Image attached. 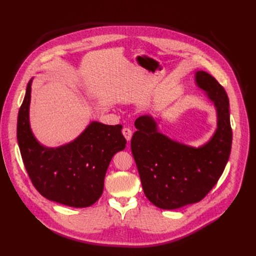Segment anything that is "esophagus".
I'll use <instances>...</instances> for the list:
<instances>
[{
    "mask_svg": "<svg viewBox=\"0 0 256 256\" xmlns=\"http://www.w3.org/2000/svg\"><path fill=\"white\" fill-rule=\"evenodd\" d=\"M122 133H123V136H125L127 142H130V140L132 138V131L129 128H123V130H122Z\"/></svg>",
    "mask_w": 256,
    "mask_h": 256,
    "instance_id": "1",
    "label": "esophagus"
}]
</instances>
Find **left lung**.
Wrapping results in <instances>:
<instances>
[{"instance_id": "1", "label": "left lung", "mask_w": 256, "mask_h": 256, "mask_svg": "<svg viewBox=\"0 0 256 256\" xmlns=\"http://www.w3.org/2000/svg\"><path fill=\"white\" fill-rule=\"evenodd\" d=\"M194 83L216 112V128L199 147L170 138L160 131V118L149 114L136 120L131 151L146 197L162 210H176L202 200L216 186L228 162L232 131L225 90L204 70Z\"/></svg>"}]
</instances>
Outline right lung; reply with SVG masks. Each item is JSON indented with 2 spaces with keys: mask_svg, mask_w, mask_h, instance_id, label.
<instances>
[{
  "mask_svg": "<svg viewBox=\"0 0 256 256\" xmlns=\"http://www.w3.org/2000/svg\"><path fill=\"white\" fill-rule=\"evenodd\" d=\"M18 116V142L28 175L44 198L70 208H88L99 200L109 164L126 147L122 125L92 120L80 134L59 147H46L30 125L31 85Z\"/></svg>",
  "mask_w": 256,
  "mask_h": 256,
  "instance_id": "right-lung-1",
  "label": "right lung"
}]
</instances>
